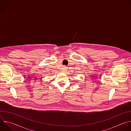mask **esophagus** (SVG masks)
Returning <instances> with one entry per match:
<instances>
[{
  "label": "esophagus",
  "mask_w": 131,
  "mask_h": 131,
  "mask_svg": "<svg viewBox=\"0 0 131 131\" xmlns=\"http://www.w3.org/2000/svg\"><path fill=\"white\" fill-rule=\"evenodd\" d=\"M66 69H67V67L66 66H63V67L62 70H63L64 71H65V70H66Z\"/></svg>",
  "instance_id": "34e87169"
}]
</instances>
